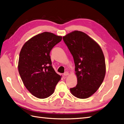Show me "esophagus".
<instances>
[{
    "instance_id": "1",
    "label": "esophagus",
    "mask_w": 124,
    "mask_h": 124,
    "mask_svg": "<svg viewBox=\"0 0 124 124\" xmlns=\"http://www.w3.org/2000/svg\"><path fill=\"white\" fill-rule=\"evenodd\" d=\"M68 75H69V72L67 71H66L65 72V73H64V76H67Z\"/></svg>"
}]
</instances>
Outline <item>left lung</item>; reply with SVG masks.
<instances>
[{"label": "left lung", "mask_w": 124, "mask_h": 124, "mask_svg": "<svg viewBox=\"0 0 124 124\" xmlns=\"http://www.w3.org/2000/svg\"><path fill=\"white\" fill-rule=\"evenodd\" d=\"M73 57L77 84L70 89L72 95L85 99L101 86L106 74L105 60L100 46L85 32L75 31L63 36Z\"/></svg>", "instance_id": "8db88e82"}]
</instances>
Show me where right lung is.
<instances>
[{
	"label": "right lung",
	"mask_w": 124,
	"mask_h": 124,
	"mask_svg": "<svg viewBox=\"0 0 124 124\" xmlns=\"http://www.w3.org/2000/svg\"><path fill=\"white\" fill-rule=\"evenodd\" d=\"M62 36L44 32L32 37L24 44L20 50L18 71L27 90L38 98L52 95L62 76L52 65L49 54L62 40Z\"/></svg>",
	"instance_id": "add662e5"
}]
</instances>
